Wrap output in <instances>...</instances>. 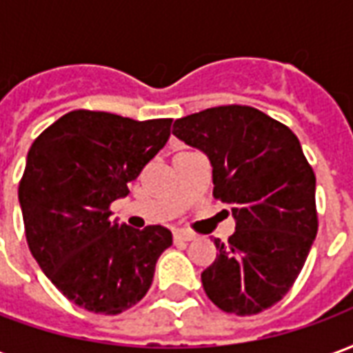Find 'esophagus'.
<instances>
[{
  "label": "esophagus",
  "instance_id": "esophagus-1",
  "mask_svg": "<svg viewBox=\"0 0 353 353\" xmlns=\"http://www.w3.org/2000/svg\"><path fill=\"white\" fill-rule=\"evenodd\" d=\"M174 240L176 242H191V240H194V234L187 232V230H176L174 232Z\"/></svg>",
  "mask_w": 353,
  "mask_h": 353
}]
</instances>
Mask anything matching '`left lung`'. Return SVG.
Segmentation results:
<instances>
[{
	"mask_svg": "<svg viewBox=\"0 0 353 353\" xmlns=\"http://www.w3.org/2000/svg\"><path fill=\"white\" fill-rule=\"evenodd\" d=\"M174 136L204 151L214 196L232 206L236 232L215 240L202 272L210 301L253 316L280 303L303 270L318 232L316 176L285 124L250 105H219L181 117Z\"/></svg>",
	"mask_w": 353,
	"mask_h": 353,
	"instance_id": "8db88e82",
	"label": "left lung"
}]
</instances>
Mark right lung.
Segmentation results:
<instances>
[{"label": "right lung", "instance_id": "right-lung-1", "mask_svg": "<svg viewBox=\"0 0 353 353\" xmlns=\"http://www.w3.org/2000/svg\"><path fill=\"white\" fill-rule=\"evenodd\" d=\"M172 119L134 121L75 109L35 138L19 185L30 252L58 291L94 314L117 316L151 288L172 232L111 221L113 200L166 145Z\"/></svg>", "mask_w": 353, "mask_h": 353}]
</instances>
